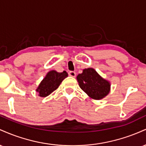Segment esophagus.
<instances>
[{"label":"esophagus","instance_id":"34e87169","mask_svg":"<svg viewBox=\"0 0 146 146\" xmlns=\"http://www.w3.org/2000/svg\"><path fill=\"white\" fill-rule=\"evenodd\" d=\"M68 75H69V76L75 78V77L76 76V73H75V71H69L68 72Z\"/></svg>","mask_w":146,"mask_h":146}]
</instances>
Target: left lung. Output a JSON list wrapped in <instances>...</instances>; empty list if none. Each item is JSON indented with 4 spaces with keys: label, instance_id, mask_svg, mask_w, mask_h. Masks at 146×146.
<instances>
[{
    "label": "left lung",
    "instance_id": "1",
    "mask_svg": "<svg viewBox=\"0 0 146 146\" xmlns=\"http://www.w3.org/2000/svg\"><path fill=\"white\" fill-rule=\"evenodd\" d=\"M77 80L81 89L94 100H102L110 92L109 82L102 78L94 68L84 69L82 73L77 76Z\"/></svg>",
    "mask_w": 146,
    "mask_h": 146
}]
</instances>
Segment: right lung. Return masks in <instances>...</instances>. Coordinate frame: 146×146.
<instances>
[{
  "label": "right lung",
  "mask_w": 146,
  "mask_h": 146,
  "mask_svg": "<svg viewBox=\"0 0 146 146\" xmlns=\"http://www.w3.org/2000/svg\"><path fill=\"white\" fill-rule=\"evenodd\" d=\"M66 77H68V73L65 71L62 73H58L56 71L48 72L36 89V91L39 93V96L45 98L51 94L58 88Z\"/></svg>",
  "instance_id": "obj_1"
}]
</instances>
